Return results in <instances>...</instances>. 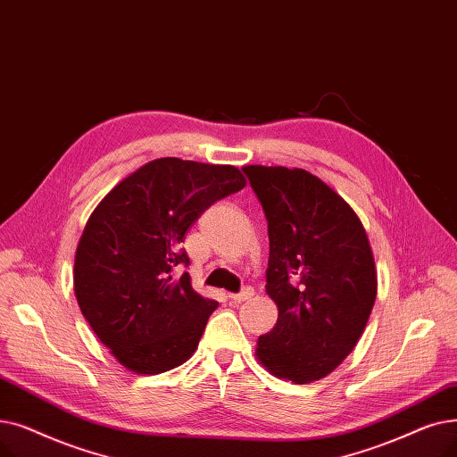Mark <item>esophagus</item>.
I'll return each mask as SVG.
<instances>
[{"mask_svg":"<svg viewBox=\"0 0 457 457\" xmlns=\"http://www.w3.org/2000/svg\"><path fill=\"white\" fill-rule=\"evenodd\" d=\"M253 295H254V290H253L251 287H247V288H244L240 294H228V299H230L232 303H244V301L251 299Z\"/></svg>","mask_w":457,"mask_h":457,"instance_id":"34e87169","label":"esophagus"}]
</instances>
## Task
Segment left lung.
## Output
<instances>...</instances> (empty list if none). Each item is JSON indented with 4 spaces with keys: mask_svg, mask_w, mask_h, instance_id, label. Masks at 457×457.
<instances>
[{
    "mask_svg": "<svg viewBox=\"0 0 457 457\" xmlns=\"http://www.w3.org/2000/svg\"><path fill=\"white\" fill-rule=\"evenodd\" d=\"M270 236L266 292L275 328L258 338L270 374L305 385L353 352L378 295V271L355 210L305 169L245 165Z\"/></svg>",
    "mask_w": 457,
    "mask_h": 457,
    "instance_id": "obj_1",
    "label": "left lung"
}]
</instances>
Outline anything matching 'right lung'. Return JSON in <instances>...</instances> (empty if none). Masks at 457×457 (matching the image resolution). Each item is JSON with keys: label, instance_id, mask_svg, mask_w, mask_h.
Masks as SVG:
<instances>
[{"label": "right lung", "instance_id": "obj_1", "mask_svg": "<svg viewBox=\"0 0 457 457\" xmlns=\"http://www.w3.org/2000/svg\"><path fill=\"white\" fill-rule=\"evenodd\" d=\"M234 165L160 158L120 180L91 213L74 260V292L100 342L134 374L186 362L220 303L177 275L180 244L201 213L245 187Z\"/></svg>", "mask_w": 457, "mask_h": 457}]
</instances>
